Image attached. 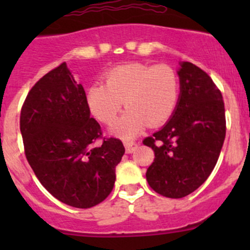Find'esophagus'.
<instances>
[{"label":"esophagus","instance_id":"obj_1","mask_svg":"<svg viewBox=\"0 0 250 250\" xmlns=\"http://www.w3.org/2000/svg\"><path fill=\"white\" fill-rule=\"evenodd\" d=\"M125 152L132 153L133 151H135V148L138 147V144L135 141H125Z\"/></svg>","mask_w":250,"mask_h":250}]
</instances>
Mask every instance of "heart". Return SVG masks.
<instances>
[{
    "label": "heart",
    "instance_id": "b5f03b06",
    "mask_svg": "<svg viewBox=\"0 0 250 250\" xmlns=\"http://www.w3.org/2000/svg\"><path fill=\"white\" fill-rule=\"evenodd\" d=\"M104 84L95 83L85 92L89 112L99 122L110 125L121 106L128 109L111 127V133L130 139L147 123L156 127L173 115L179 100L180 83L172 66L128 62L104 74Z\"/></svg>",
    "mask_w": 250,
    "mask_h": 250
}]
</instances>
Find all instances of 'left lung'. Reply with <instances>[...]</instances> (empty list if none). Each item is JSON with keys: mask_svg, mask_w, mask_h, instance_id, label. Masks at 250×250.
I'll return each instance as SVG.
<instances>
[{"mask_svg": "<svg viewBox=\"0 0 250 250\" xmlns=\"http://www.w3.org/2000/svg\"><path fill=\"white\" fill-rule=\"evenodd\" d=\"M180 95L170 120L144 139L155 152L146 180L153 191L183 198L213 172L226 134L221 92L207 72L184 62L178 71Z\"/></svg>", "mask_w": 250, "mask_h": 250, "instance_id": "obj_1", "label": "left lung"}]
</instances>
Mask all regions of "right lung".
<instances>
[{
  "label": "right lung",
  "mask_w": 250,
  "mask_h": 250,
  "mask_svg": "<svg viewBox=\"0 0 250 250\" xmlns=\"http://www.w3.org/2000/svg\"><path fill=\"white\" fill-rule=\"evenodd\" d=\"M26 160L40 183L60 202L90 208L105 200L125 153L122 141L102 139L90 117L85 92L66 62L44 75L30 89L20 112Z\"/></svg>",
  "instance_id": "add662e5"
}]
</instances>
